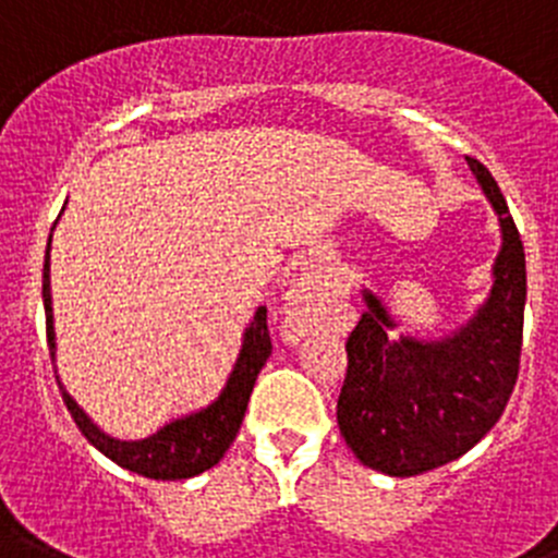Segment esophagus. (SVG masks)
Listing matches in <instances>:
<instances>
[{"instance_id": "34e87169", "label": "esophagus", "mask_w": 558, "mask_h": 558, "mask_svg": "<svg viewBox=\"0 0 558 558\" xmlns=\"http://www.w3.org/2000/svg\"><path fill=\"white\" fill-rule=\"evenodd\" d=\"M327 311V283L314 272H305L294 280L286 294L283 332L289 341H300L322 325Z\"/></svg>"}]
</instances>
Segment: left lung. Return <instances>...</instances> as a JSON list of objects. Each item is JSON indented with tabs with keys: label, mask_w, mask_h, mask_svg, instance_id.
<instances>
[{
	"label": "left lung",
	"mask_w": 558,
	"mask_h": 558,
	"mask_svg": "<svg viewBox=\"0 0 558 558\" xmlns=\"http://www.w3.org/2000/svg\"><path fill=\"white\" fill-rule=\"evenodd\" d=\"M468 159L496 208L501 250L493 289L476 314L444 338H390L393 316L363 289L366 311L347 338L338 426L363 465L415 476L457 460L496 426L512 397L523 347L525 253L490 170Z\"/></svg>",
	"instance_id": "left-lung-1"
}]
</instances>
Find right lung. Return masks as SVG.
<instances>
[{
    "mask_svg": "<svg viewBox=\"0 0 558 558\" xmlns=\"http://www.w3.org/2000/svg\"><path fill=\"white\" fill-rule=\"evenodd\" d=\"M57 226V222H54ZM49 247H46L44 262V311H46V341H49L51 361H54L57 343H54V314H51V275H49ZM272 355V341H269L267 330V308H258L250 325L244 327L242 350H239L233 372L228 374L226 388L220 390V397L206 408L195 410L190 415L173 418L170 424L159 426L154 435L143 437V440H121V437L107 435L98 429L90 421V415L74 402V397L62 388L60 377L57 385L62 390V402H65L68 413L76 421L82 435L87 437V444L96 446L104 457L114 462V465L126 468V471L140 473L145 478H161V482H175V478H192L197 473L215 468L222 460L228 449H231L233 437H236L239 426H242L244 410H247L250 393L258 379V372L264 368L267 357ZM57 374V368H54Z\"/></svg>",
    "mask_w": 558,
    "mask_h": 558,
    "instance_id": "add662e5",
    "label": "right lung"
}]
</instances>
